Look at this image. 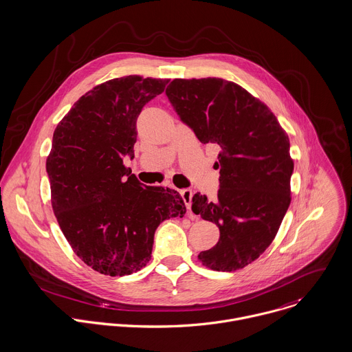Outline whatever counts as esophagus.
Returning a JSON list of instances; mask_svg holds the SVG:
<instances>
[{
    "mask_svg": "<svg viewBox=\"0 0 352 352\" xmlns=\"http://www.w3.org/2000/svg\"><path fill=\"white\" fill-rule=\"evenodd\" d=\"M181 196H182V199H184V201H185V206H186L188 211H190V208H192L193 192H192L190 189H184V190H181Z\"/></svg>",
    "mask_w": 352,
    "mask_h": 352,
    "instance_id": "1",
    "label": "esophagus"
}]
</instances>
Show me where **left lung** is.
I'll use <instances>...</instances> for the list:
<instances>
[{
    "label": "left lung",
    "mask_w": 352,
    "mask_h": 352,
    "mask_svg": "<svg viewBox=\"0 0 352 352\" xmlns=\"http://www.w3.org/2000/svg\"><path fill=\"white\" fill-rule=\"evenodd\" d=\"M166 95L203 144L220 148L217 199L196 193L192 211L219 227L217 243L199 254L213 271L242 270L272 243L291 201L294 162L275 114L223 78H174Z\"/></svg>",
    "instance_id": "obj_1"
}]
</instances>
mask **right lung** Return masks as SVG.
I'll list each match as a JSON object with an SVG mask.
<instances>
[{"mask_svg": "<svg viewBox=\"0 0 352 352\" xmlns=\"http://www.w3.org/2000/svg\"><path fill=\"white\" fill-rule=\"evenodd\" d=\"M167 82L138 74L109 80L82 95L54 131L46 160L52 207L73 252L99 274L140 271L157 226L186 212L177 190L142 185L124 166L142 107Z\"/></svg>", "mask_w": 352, "mask_h": 352, "instance_id": "add662e5", "label": "right lung"}]
</instances>
